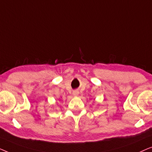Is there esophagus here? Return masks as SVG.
<instances>
[{
  "instance_id": "esophagus-1",
  "label": "esophagus",
  "mask_w": 152,
  "mask_h": 152,
  "mask_svg": "<svg viewBox=\"0 0 152 152\" xmlns=\"http://www.w3.org/2000/svg\"><path fill=\"white\" fill-rule=\"evenodd\" d=\"M72 94H73V95H75V96H77L79 94V92L77 91H73V93H72Z\"/></svg>"
}]
</instances>
